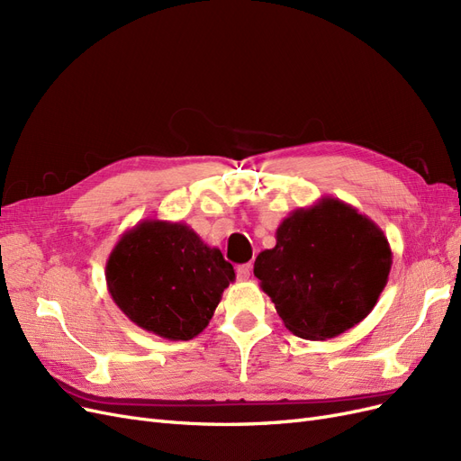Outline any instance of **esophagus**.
<instances>
[{"instance_id": "34e87169", "label": "esophagus", "mask_w": 461, "mask_h": 461, "mask_svg": "<svg viewBox=\"0 0 461 461\" xmlns=\"http://www.w3.org/2000/svg\"><path fill=\"white\" fill-rule=\"evenodd\" d=\"M249 275H252V265L249 263L239 265V267H236V276H239V281H248Z\"/></svg>"}]
</instances>
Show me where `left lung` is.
Masks as SVG:
<instances>
[{
    "label": "left lung",
    "instance_id": "8db88e82",
    "mask_svg": "<svg viewBox=\"0 0 461 461\" xmlns=\"http://www.w3.org/2000/svg\"><path fill=\"white\" fill-rule=\"evenodd\" d=\"M390 265L384 232L350 203L325 196L283 219L254 275L292 334L327 340L371 313Z\"/></svg>",
    "mask_w": 461,
    "mask_h": 461
}]
</instances>
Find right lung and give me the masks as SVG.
Segmentation results:
<instances>
[{
    "mask_svg": "<svg viewBox=\"0 0 461 461\" xmlns=\"http://www.w3.org/2000/svg\"><path fill=\"white\" fill-rule=\"evenodd\" d=\"M105 281L134 325L167 340H190L213 317L234 269L186 222L144 219L111 249Z\"/></svg>",
    "mask_w": 461,
    "mask_h": 461,
    "instance_id": "add662e5",
    "label": "right lung"
}]
</instances>
